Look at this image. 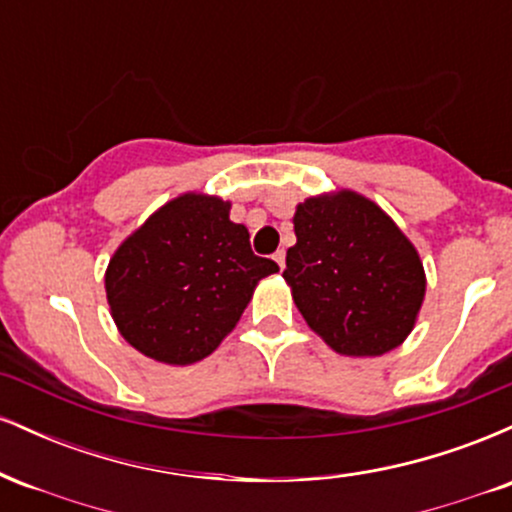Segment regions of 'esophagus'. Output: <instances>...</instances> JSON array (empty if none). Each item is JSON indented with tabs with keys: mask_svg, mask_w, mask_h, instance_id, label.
<instances>
[{
	"mask_svg": "<svg viewBox=\"0 0 512 512\" xmlns=\"http://www.w3.org/2000/svg\"><path fill=\"white\" fill-rule=\"evenodd\" d=\"M272 260L279 264V269H284L286 267V252L284 250H276L274 255H272Z\"/></svg>",
	"mask_w": 512,
	"mask_h": 512,
	"instance_id": "esophagus-1",
	"label": "esophagus"
}]
</instances>
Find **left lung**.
Wrapping results in <instances>:
<instances>
[{"label":"left lung","instance_id":"obj_1","mask_svg":"<svg viewBox=\"0 0 512 512\" xmlns=\"http://www.w3.org/2000/svg\"><path fill=\"white\" fill-rule=\"evenodd\" d=\"M284 279L310 330L344 356H380L414 330L424 264L397 223L351 190L305 199Z\"/></svg>","mask_w":512,"mask_h":512}]
</instances>
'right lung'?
<instances>
[{"instance_id": "add662e5", "label": "right lung", "mask_w": 512, "mask_h": 512, "mask_svg": "<svg viewBox=\"0 0 512 512\" xmlns=\"http://www.w3.org/2000/svg\"><path fill=\"white\" fill-rule=\"evenodd\" d=\"M228 214L223 199L187 192L115 250L105 272L110 313L144 356L170 366L207 358L236 327L257 281L279 272Z\"/></svg>"}]
</instances>
